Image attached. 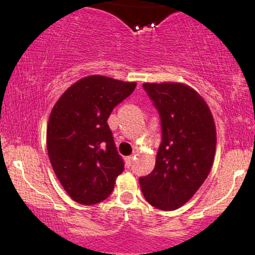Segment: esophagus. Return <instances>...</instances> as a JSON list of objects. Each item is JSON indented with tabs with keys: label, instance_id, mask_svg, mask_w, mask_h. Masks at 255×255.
<instances>
[{
	"label": "esophagus",
	"instance_id": "obj_1",
	"mask_svg": "<svg viewBox=\"0 0 255 255\" xmlns=\"http://www.w3.org/2000/svg\"><path fill=\"white\" fill-rule=\"evenodd\" d=\"M125 161H127V166H128V167H130L131 165L133 164V157H132V156L128 157V158H127V160H125Z\"/></svg>",
	"mask_w": 255,
	"mask_h": 255
}]
</instances>
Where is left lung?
Returning <instances> with one entry per match:
<instances>
[{
    "instance_id": "left-lung-1",
    "label": "left lung",
    "mask_w": 255,
    "mask_h": 255,
    "mask_svg": "<svg viewBox=\"0 0 255 255\" xmlns=\"http://www.w3.org/2000/svg\"><path fill=\"white\" fill-rule=\"evenodd\" d=\"M158 110L161 143L156 166L139 178L145 199L163 211L177 210L197 192L216 153V125L210 109L193 89L180 83H145Z\"/></svg>"
}]
</instances>
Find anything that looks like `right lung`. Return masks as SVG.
Listing matches in <instances>:
<instances>
[{
  "label": "right lung",
  "instance_id": "right-lung-1",
  "mask_svg": "<svg viewBox=\"0 0 255 255\" xmlns=\"http://www.w3.org/2000/svg\"><path fill=\"white\" fill-rule=\"evenodd\" d=\"M135 83L89 76L72 84L52 109L47 148L56 176L72 200L95 205L110 196L124 170L108 118Z\"/></svg>",
  "mask_w": 255,
  "mask_h": 255
}]
</instances>
